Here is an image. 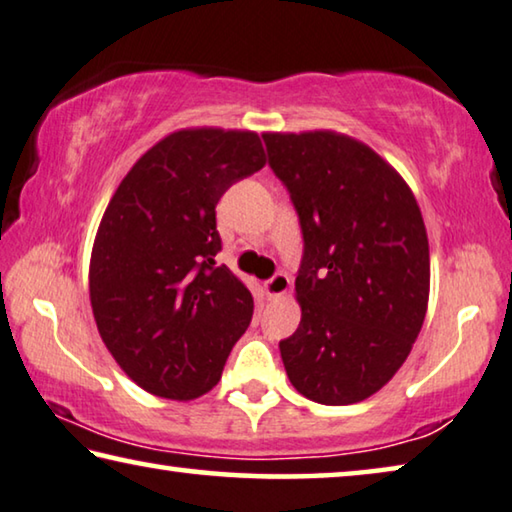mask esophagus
Returning a JSON list of instances; mask_svg holds the SVG:
<instances>
[{
  "label": "esophagus",
  "mask_w": 512,
  "mask_h": 512,
  "mask_svg": "<svg viewBox=\"0 0 512 512\" xmlns=\"http://www.w3.org/2000/svg\"><path fill=\"white\" fill-rule=\"evenodd\" d=\"M289 289H291V280H289L287 273H275L271 280L264 282V291H266V296H269V298L285 296Z\"/></svg>",
  "instance_id": "obj_1"
}]
</instances>
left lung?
Returning <instances> with one entry per match:
<instances>
[{"mask_svg": "<svg viewBox=\"0 0 512 512\" xmlns=\"http://www.w3.org/2000/svg\"><path fill=\"white\" fill-rule=\"evenodd\" d=\"M262 136L305 239L300 323L280 342L287 376L316 403L364 401L401 369L426 319L431 255L417 198L394 166L353 136L332 129Z\"/></svg>", "mask_w": 512, "mask_h": 512, "instance_id": "obj_1", "label": "left lung"}]
</instances>
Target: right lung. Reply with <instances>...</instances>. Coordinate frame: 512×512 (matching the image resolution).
<instances>
[{"instance_id":"right-lung-1","label":"right lung","mask_w":512,"mask_h":512,"mask_svg":"<svg viewBox=\"0 0 512 512\" xmlns=\"http://www.w3.org/2000/svg\"><path fill=\"white\" fill-rule=\"evenodd\" d=\"M250 129L186 127L141 154L97 227L88 289L104 346L145 392L207 394L253 319V294L225 264L216 205L264 168Z\"/></svg>"}]
</instances>
